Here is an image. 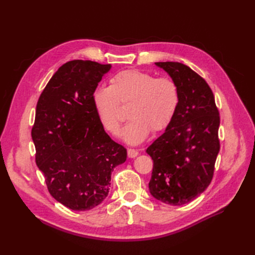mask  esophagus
<instances>
[{"label": "esophagus", "instance_id": "1", "mask_svg": "<svg viewBox=\"0 0 255 255\" xmlns=\"http://www.w3.org/2000/svg\"><path fill=\"white\" fill-rule=\"evenodd\" d=\"M138 155V151L134 150V149H128V156L129 158H134Z\"/></svg>", "mask_w": 255, "mask_h": 255}]
</instances>
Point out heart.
I'll use <instances>...</instances> for the list:
<instances>
[{
	"instance_id": "1",
	"label": "heart",
	"mask_w": 255,
	"mask_h": 255,
	"mask_svg": "<svg viewBox=\"0 0 255 255\" xmlns=\"http://www.w3.org/2000/svg\"><path fill=\"white\" fill-rule=\"evenodd\" d=\"M181 92L171 79L138 70L122 71L113 76L110 86L94 91L92 102L105 129L119 135L121 118L119 104L129 103L122 138L128 144L142 142L151 132L164 129L179 109Z\"/></svg>"
}]
</instances>
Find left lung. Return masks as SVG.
Segmentation results:
<instances>
[{"label":"left lung","mask_w":255,"mask_h":255,"mask_svg":"<svg viewBox=\"0 0 255 255\" xmlns=\"http://www.w3.org/2000/svg\"><path fill=\"white\" fill-rule=\"evenodd\" d=\"M179 85L180 105L165 132L146 149L153 159L149 190L153 198L183 205L207 188L220 149L219 112L204 79L181 63H154Z\"/></svg>","instance_id":"left-lung-1"}]
</instances>
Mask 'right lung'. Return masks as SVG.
I'll return each mask as SVG.
<instances>
[{
  "label": "right lung",
  "instance_id": "add662e5",
  "mask_svg": "<svg viewBox=\"0 0 255 255\" xmlns=\"http://www.w3.org/2000/svg\"><path fill=\"white\" fill-rule=\"evenodd\" d=\"M112 65L71 60L59 67L36 106L32 138L36 164L51 196L72 211H88L109 195L127 149L104 130L92 102Z\"/></svg>",
  "mask_w": 255,
  "mask_h": 255
}]
</instances>
